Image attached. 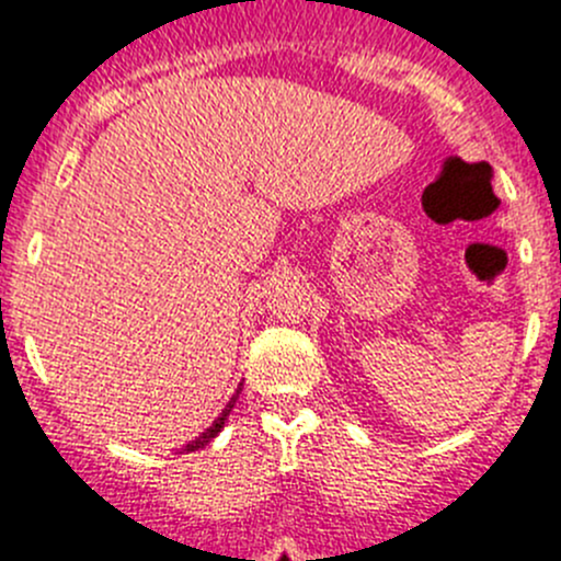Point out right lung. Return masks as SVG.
Here are the masks:
<instances>
[{
    "mask_svg": "<svg viewBox=\"0 0 561 561\" xmlns=\"http://www.w3.org/2000/svg\"><path fill=\"white\" fill-rule=\"evenodd\" d=\"M238 396H240V387H238V392H234V396H232V401H229V404L224 407V412H221V415H218V421L213 423V426H209L207 432H202V434H198L196 439H191V443H187V446L182 448V454H187V451H198V448H204V446H207L209 439H213V437H218V432H221V428H224V421H227V417H229V412H232V407H234V401H238Z\"/></svg>",
    "mask_w": 561,
    "mask_h": 561,
    "instance_id": "1",
    "label": "right lung"
}]
</instances>
